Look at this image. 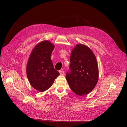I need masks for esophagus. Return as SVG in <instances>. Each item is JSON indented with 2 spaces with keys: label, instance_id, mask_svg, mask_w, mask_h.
I'll return each mask as SVG.
<instances>
[{
  "label": "esophagus",
  "instance_id": "34e87169",
  "mask_svg": "<svg viewBox=\"0 0 127 127\" xmlns=\"http://www.w3.org/2000/svg\"><path fill=\"white\" fill-rule=\"evenodd\" d=\"M59 72H60V75H62V76H63V75H64V71H63L60 70V71H59Z\"/></svg>",
  "mask_w": 127,
  "mask_h": 127
}]
</instances>
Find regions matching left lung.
I'll return each mask as SVG.
<instances>
[{
  "label": "left lung",
  "instance_id": "8db88e82",
  "mask_svg": "<svg viewBox=\"0 0 127 127\" xmlns=\"http://www.w3.org/2000/svg\"><path fill=\"white\" fill-rule=\"evenodd\" d=\"M71 71L66 75L71 90L79 96L91 92L99 78L98 65L95 55L88 46L78 44L71 50Z\"/></svg>",
  "mask_w": 127,
  "mask_h": 127
}]
</instances>
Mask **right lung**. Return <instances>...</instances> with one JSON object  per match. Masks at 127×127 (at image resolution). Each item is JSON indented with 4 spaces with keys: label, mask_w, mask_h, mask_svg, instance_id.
<instances>
[{
    "label": "right lung",
    "mask_w": 127,
    "mask_h": 127,
    "mask_svg": "<svg viewBox=\"0 0 127 127\" xmlns=\"http://www.w3.org/2000/svg\"><path fill=\"white\" fill-rule=\"evenodd\" d=\"M55 45L46 40L32 49L26 66V73L32 88L39 92L49 89L60 73L54 68L51 55Z\"/></svg>",
    "instance_id": "1"
}]
</instances>
